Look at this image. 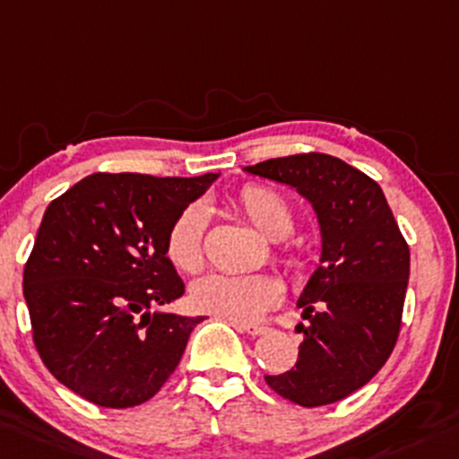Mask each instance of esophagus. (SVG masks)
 <instances>
[{
    "instance_id": "34e87169",
    "label": "esophagus",
    "mask_w": 459,
    "mask_h": 459,
    "mask_svg": "<svg viewBox=\"0 0 459 459\" xmlns=\"http://www.w3.org/2000/svg\"><path fill=\"white\" fill-rule=\"evenodd\" d=\"M239 332H246L250 336H259V334H266L268 327L266 325H255V323H235Z\"/></svg>"
}]
</instances>
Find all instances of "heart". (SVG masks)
Returning <instances> with one entry per match:
<instances>
[{"label": "heart", "mask_w": 459, "mask_h": 459, "mask_svg": "<svg viewBox=\"0 0 459 459\" xmlns=\"http://www.w3.org/2000/svg\"><path fill=\"white\" fill-rule=\"evenodd\" d=\"M235 206L246 220L270 242H281L294 229V213L279 193L259 185H248L235 197ZM209 213L195 202L182 209L171 221L165 238L169 262L186 274L200 273L204 266V235ZM277 262L288 273L299 274L306 268V253L299 244H281ZM281 297V286L270 274H221L213 273L197 279L191 286V303L202 312L229 318L235 323L257 321Z\"/></svg>", "instance_id": "1"}]
</instances>
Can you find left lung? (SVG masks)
I'll return each instance as SVG.
<instances>
[{"label": "left lung", "mask_w": 459, "mask_h": 459, "mask_svg": "<svg viewBox=\"0 0 459 459\" xmlns=\"http://www.w3.org/2000/svg\"><path fill=\"white\" fill-rule=\"evenodd\" d=\"M315 206L321 264L297 306L307 325L286 374L268 387L301 407L339 403L368 385L394 351L409 281V246L378 182L327 153H297L246 167Z\"/></svg>", "instance_id": "1"}]
</instances>
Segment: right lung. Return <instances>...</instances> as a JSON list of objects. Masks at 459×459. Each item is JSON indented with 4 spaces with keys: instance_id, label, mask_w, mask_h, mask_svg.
I'll use <instances>...</instances> for the list:
<instances>
[{
    "instance_id": "right-lung-1",
    "label": "right lung",
    "mask_w": 459,
    "mask_h": 459,
    "mask_svg": "<svg viewBox=\"0 0 459 459\" xmlns=\"http://www.w3.org/2000/svg\"><path fill=\"white\" fill-rule=\"evenodd\" d=\"M215 178L91 173L48 204L23 297L43 365L81 398L136 407L176 371L202 316L158 310L185 294L165 238Z\"/></svg>"
}]
</instances>
